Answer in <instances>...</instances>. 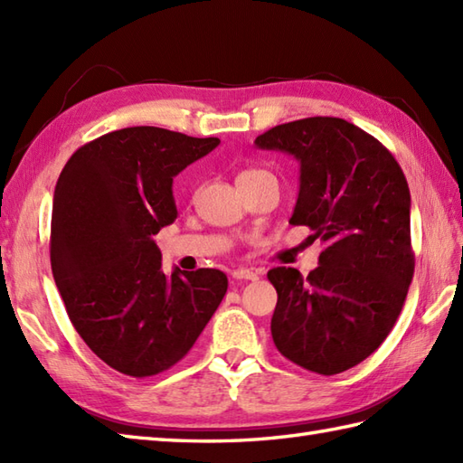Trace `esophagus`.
Segmentation results:
<instances>
[{"label": "esophagus", "instance_id": "esophagus-1", "mask_svg": "<svg viewBox=\"0 0 463 463\" xmlns=\"http://www.w3.org/2000/svg\"><path fill=\"white\" fill-rule=\"evenodd\" d=\"M232 279H237V280H257L259 279V270H254V269H237V270H232Z\"/></svg>", "mask_w": 463, "mask_h": 463}]
</instances>
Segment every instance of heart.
<instances>
[{"label": "heart", "mask_w": 463, "mask_h": 463, "mask_svg": "<svg viewBox=\"0 0 463 463\" xmlns=\"http://www.w3.org/2000/svg\"><path fill=\"white\" fill-rule=\"evenodd\" d=\"M262 176H272L269 171H264V169H244V171H241V175H239V184H242V183H249V181H257V179H262Z\"/></svg>", "instance_id": "1"}]
</instances>
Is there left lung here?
Returning <instances> with one entry per match:
<instances>
[{
  "instance_id": "8db88e82",
  "label": "left lung",
  "mask_w": 463,
  "mask_h": 463,
  "mask_svg": "<svg viewBox=\"0 0 463 463\" xmlns=\"http://www.w3.org/2000/svg\"><path fill=\"white\" fill-rule=\"evenodd\" d=\"M254 145L300 163L290 224L326 244L307 279L269 270L279 294L272 340L302 368L340 373L386 340L404 307L414 277L408 181L386 146L338 117L277 125Z\"/></svg>"
}]
</instances>
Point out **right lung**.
Masks as SVG:
<instances>
[{
    "label": "right lung",
    "instance_id": "obj_1",
    "mask_svg": "<svg viewBox=\"0 0 463 463\" xmlns=\"http://www.w3.org/2000/svg\"><path fill=\"white\" fill-rule=\"evenodd\" d=\"M219 143L127 127L80 146L57 179V290L87 346L127 376H155L183 360L226 294L221 270L165 274L153 241L176 219L173 176Z\"/></svg>",
    "mask_w": 463,
    "mask_h": 463
}]
</instances>
